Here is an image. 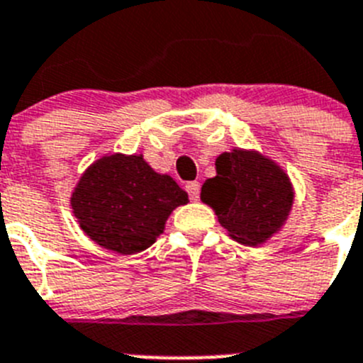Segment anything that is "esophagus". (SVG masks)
I'll return each instance as SVG.
<instances>
[{
    "label": "esophagus",
    "mask_w": 363,
    "mask_h": 363,
    "mask_svg": "<svg viewBox=\"0 0 363 363\" xmlns=\"http://www.w3.org/2000/svg\"><path fill=\"white\" fill-rule=\"evenodd\" d=\"M186 189H188L189 199H191L194 202H197L199 201V194H201V184H199L197 181L188 182V184H186Z\"/></svg>",
    "instance_id": "obj_1"
}]
</instances>
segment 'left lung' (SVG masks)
Returning <instances> with one entry per match:
<instances>
[{
  "mask_svg": "<svg viewBox=\"0 0 363 363\" xmlns=\"http://www.w3.org/2000/svg\"><path fill=\"white\" fill-rule=\"evenodd\" d=\"M215 172L202 184L201 201L233 240L257 247L282 231L295 204V188L279 162L259 150L233 148L217 155Z\"/></svg>",
  "mask_w": 363,
  "mask_h": 363,
  "instance_id": "left-lung-1",
  "label": "left lung"
}]
</instances>
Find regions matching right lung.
<instances>
[{
    "label": "right lung",
    "instance_id": "right-lung-1",
    "mask_svg": "<svg viewBox=\"0 0 363 363\" xmlns=\"http://www.w3.org/2000/svg\"><path fill=\"white\" fill-rule=\"evenodd\" d=\"M188 194L159 174L143 153L101 155L72 188V213L90 240L119 255L148 250Z\"/></svg>",
    "mask_w": 363,
    "mask_h": 363
}]
</instances>
